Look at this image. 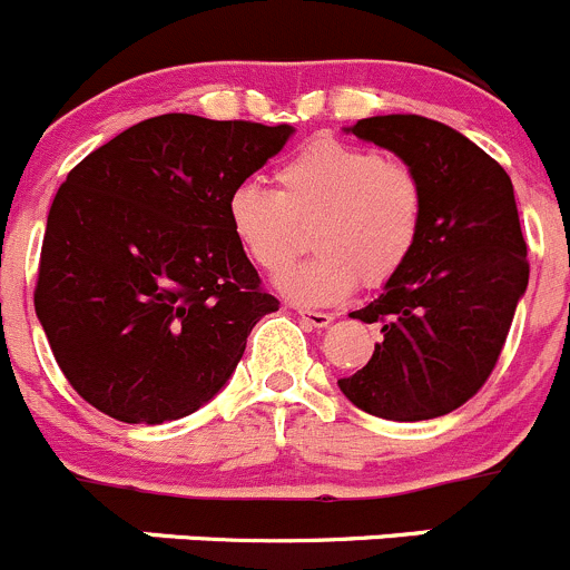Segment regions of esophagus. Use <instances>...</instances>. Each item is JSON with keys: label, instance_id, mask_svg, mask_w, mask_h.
<instances>
[{"label": "esophagus", "instance_id": "esophagus-1", "mask_svg": "<svg viewBox=\"0 0 570 570\" xmlns=\"http://www.w3.org/2000/svg\"><path fill=\"white\" fill-rule=\"evenodd\" d=\"M298 318H302L304 324L315 326V330H324V326H330L332 321H335V315L318 313V309H298Z\"/></svg>", "mask_w": 570, "mask_h": 570}]
</instances>
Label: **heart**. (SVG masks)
I'll return each mask as SVG.
<instances>
[{"label": "heart", "instance_id": "heart-1", "mask_svg": "<svg viewBox=\"0 0 570 570\" xmlns=\"http://www.w3.org/2000/svg\"><path fill=\"white\" fill-rule=\"evenodd\" d=\"M279 190L244 183L227 202L235 240L257 268L285 272L313 229L318 255L283 274L279 291L304 307L376 287L413 257L424 227L419 174L380 151L318 138L277 168Z\"/></svg>", "mask_w": 570, "mask_h": 570}]
</instances>
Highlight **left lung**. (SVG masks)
Wrapping results in <instances>:
<instances>
[{
    "label": "left lung",
    "mask_w": 570,
    "mask_h": 570,
    "mask_svg": "<svg viewBox=\"0 0 570 570\" xmlns=\"http://www.w3.org/2000/svg\"><path fill=\"white\" fill-rule=\"evenodd\" d=\"M346 132L393 151L424 188L413 257L363 309L382 341L357 374L337 380L354 407L426 421L484 385L527 293V240L504 168L458 129L413 112L360 118Z\"/></svg>",
    "instance_id": "1"
}]
</instances>
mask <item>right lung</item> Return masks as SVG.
I'll return each mask as SVG.
<instances>
[{"mask_svg":"<svg viewBox=\"0 0 570 570\" xmlns=\"http://www.w3.org/2000/svg\"><path fill=\"white\" fill-rule=\"evenodd\" d=\"M293 132L166 112L71 168L47 218L36 315L88 404L151 426L227 385L249 332L279 309L227 202Z\"/></svg>","mask_w":570,"mask_h":570,"instance_id":"add662e5","label":"right lung"}]
</instances>
